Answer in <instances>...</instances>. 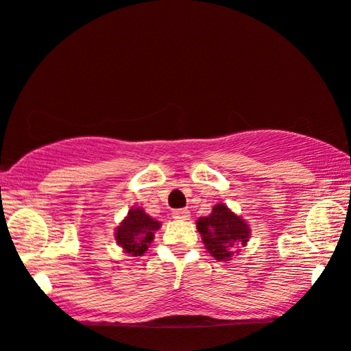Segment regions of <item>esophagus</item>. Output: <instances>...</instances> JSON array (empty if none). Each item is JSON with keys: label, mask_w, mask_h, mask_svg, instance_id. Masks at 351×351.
<instances>
[{"label": "esophagus", "mask_w": 351, "mask_h": 351, "mask_svg": "<svg viewBox=\"0 0 351 351\" xmlns=\"http://www.w3.org/2000/svg\"><path fill=\"white\" fill-rule=\"evenodd\" d=\"M172 217L179 221H186L189 219V211L188 210H174L172 211Z\"/></svg>", "instance_id": "esophagus-1"}]
</instances>
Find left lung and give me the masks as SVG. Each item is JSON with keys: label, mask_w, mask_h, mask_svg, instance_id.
<instances>
[{"label": "left lung", "mask_w": 351, "mask_h": 351, "mask_svg": "<svg viewBox=\"0 0 351 351\" xmlns=\"http://www.w3.org/2000/svg\"><path fill=\"white\" fill-rule=\"evenodd\" d=\"M197 232L208 254L217 261H232L239 247H245L250 238L249 222L233 213L226 204H216L208 216L199 217Z\"/></svg>", "instance_id": "1"}]
</instances>
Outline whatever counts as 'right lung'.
<instances>
[{"mask_svg":"<svg viewBox=\"0 0 351 351\" xmlns=\"http://www.w3.org/2000/svg\"><path fill=\"white\" fill-rule=\"evenodd\" d=\"M160 227L162 222L149 216L141 206H134L114 230V241L129 256H143Z\"/></svg>","mask_w":351,"mask_h":351,"instance_id":"obj_1","label":"right lung"}]
</instances>
